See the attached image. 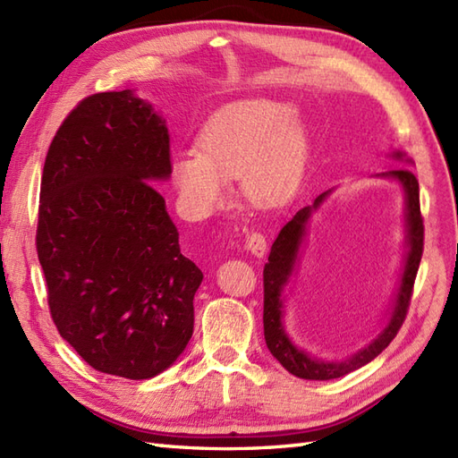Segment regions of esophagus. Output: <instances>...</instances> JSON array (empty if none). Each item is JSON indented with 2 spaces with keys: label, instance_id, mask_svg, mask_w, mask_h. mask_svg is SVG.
I'll list each match as a JSON object with an SVG mask.
<instances>
[{
  "label": "esophagus",
  "instance_id": "obj_1",
  "mask_svg": "<svg viewBox=\"0 0 458 458\" xmlns=\"http://www.w3.org/2000/svg\"><path fill=\"white\" fill-rule=\"evenodd\" d=\"M245 248H248L255 257H263L267 253V240L263 233L251 232L248 240H245Z\"/></svg>",
  "mask_w": 458,
  "mask_h": 458
}]
</instances>
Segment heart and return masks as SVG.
Wrapping results in <instances>:
<instances>
[{
  "mask_svg": "<svg viewBox=\"0 0 458 458\" xmlns=\"http://www.w3.org/2000/svg\"><path fill=\"white\" fill-rule=\"evenodd\" d=\"M197 150L174 158V183L187 213L205 218L240 178L255 207L271 208L296 191L310 158V133L296 108L276 100H243L210 117Z\"/></svg>",
  "mask_w": 458,
  "mask_h": 458,
  "instance_id": "obj_1",
  "label": "heart"
}]
</instances>
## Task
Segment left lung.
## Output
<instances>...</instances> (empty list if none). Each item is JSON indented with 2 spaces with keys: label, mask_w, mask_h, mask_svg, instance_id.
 <instances>
[{
  "label": "left lung",
  "mask_w": 458,
  "mask_h": 458,
  "mask_svg": "<svg viewBox=\"0 0 458 458\" xmlns=\"http://www.w3.org/2000/svg\"><path fill=\"white\" fill-rule=\"evenodd\" d=\"M394 158H403V152H394ZM383 178H393L401 182L406 193V240H408V255L401 286H398V294L394 300V308L391 313V321L385 327L383 333L375 338V341L363 350L356 352L354 356L344 361H323L315 360L306 352L292 344L288 335L283 327V286L286 284L288 276L294 271V265L298 259V250L303 233H306V225L311 213L318 208L329 191L321 193L315 199L311 207H303L294 215V218L288 220L284 228L278 232V238L275 240L271 255H268V263L263 268V327H265V341L267 348L271 354L283 363V368L288 369L292 375L300 379H313V381H329L343 377V375L360 369L366 366L373 358H377L381 352L391 344L396 333L406 319L410 300H412L414 292V280L418 275V267L421 261V253H424V218L420 213V185L416 175L408 168H394L381 174Z\"/></svg>",
  "instance_id": "8db88e82"
}]
</instances>
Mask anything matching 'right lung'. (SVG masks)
<instances>
[{
	"label": "right lung",
	"mask_w": 458,
	"mask_h": 458,
	"mask_svg": "<svg viewBox=\"0 0 458 458\" xmlns=\"http://www.w3.org/2000/svg\"><path fill=\"white\" fill-rule=\"evenodd\" d=\"M170 174L168 129L131 90L81 100L46 155L37 251L50 315L102 373L155 377L193 335L203 273L152 185Z\"/></svg>",
	"instance_id": "obj_1"
}]
</instances>
